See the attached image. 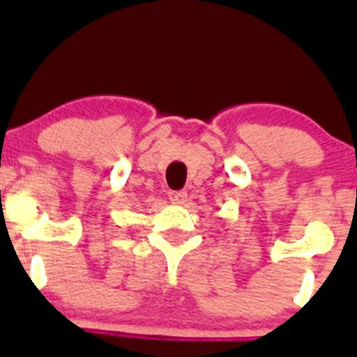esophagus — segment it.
I'll use <instances>...</instances> for the list:
<instances>
[{"label":"esophagus","mask_w":357,"mask_h":357,"mask_svg":"<svg viewBox=\"0 0 357 357\" xmlns=\"http://www.w3.org/2000/svg\"><path fill=\"white\" fill-rule=\"evenodd\" d=\"M169 200H171L172 204L183 205L186 200H188V193L186 192H169Z\"/></svg>","instance_id":"1"}]
</instances>
